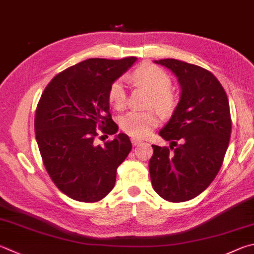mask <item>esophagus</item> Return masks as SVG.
<instances>
[{
	"label": "esophagus",
	"mask_w": 254,
	"mask_h": 254,
	"mask_svg": "<svg viewBox=\"0 0 254 254\" xmlns=\"http://www.w3.org/2000/svg\"><path fill=\"white\" fill-rule=\"evenodd\" d=\"M131 142H132V144L134 145V146L139 145L140 143H141V141H140V140H137V139H131Z\"/></svg>",
	"instance_id": "34e87169"
}]
</instances>
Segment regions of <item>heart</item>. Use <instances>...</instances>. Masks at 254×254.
Returning <instances> with one entry per match:
<instances>
[{
	"label": "heart",
	"mask_w": 254,
	"mask_h": 254,
	"mask_svg": "<svg viewBox=\"0 0 254 254\" xmlns=\"http://www.w3.org/2000/svg\"><path fill=\"white\" fill-rule=\"evenodd\" d=\"M133 79L145 85L151 92V107H155L162 114H170L177 107V98L170 89L171 77L162 68L150 63H143L133 72ZM109 103L115 109H122L126 104V83L119 79L112 83L108 93ZM160 118L154 110L150 111H130L120 120V127L134 139H144L159 126Z\"/></svg>",
	"instance_id": "obj_1"
}]
</instances>
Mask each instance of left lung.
Masks as SVG:
<instances>
[{
    "mask_svg": "<svg viewBox=\"0 0 254 254\" xmlns=\"http://www.w3.org/2000/svg\"><path fill=\"white\" fill-rule=\"evenodd\" d=\"M155 63L177 75L182 92L159 133L171 145H152L150 177L162 199L178 203L194 199L218 175L231 136V114L227 93L210 71L174 59Z\"/></svg>",
    "mask_w": 254,
    "mask_h": 254,
    "instance_id": "8db88e82",
    "label": "left lung"
}]
</instances>
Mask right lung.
Listing matches in <instances>:
<instances>
[{
    "mask_svg": "<svg viewBox=\"0 0 254 254\" xmlns=\"http://www.w3.org/2000/svg\"><path fill=\"white\" fill-rule=\"evenodd\" d=\"M136 58L89 59L55 75L35 110L34 128L43 164L60 191L71 199L93 203L112 191L117 169L132 149L120 133L104 145L101 133L114 134L108 93ZM102 137V136H100Z\"/></svg>",
    "mask_w": 254,
    "mask_h": 254,
    "instance_id": "add662e5",
    "label": "right lung"
}]
</instances>
